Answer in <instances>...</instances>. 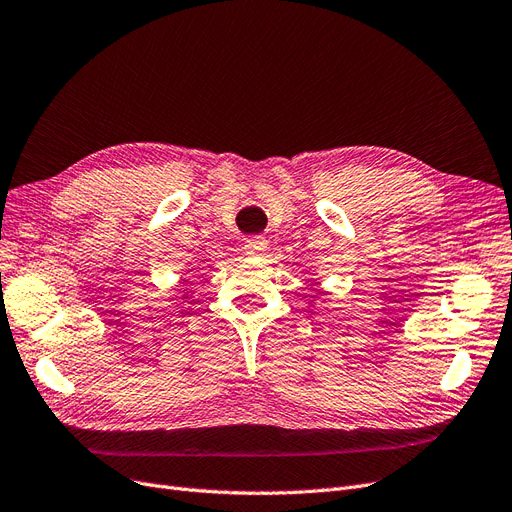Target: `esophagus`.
<instances>
[{
	"label": "esophagus",
	"mask_w": 512,
	"mask_h": 512,
	"mask_svg": "<svg viewBox=\"0 0 512 512\" xmlns=\"http://www.w3.org/2000/svg\"><path fill=\"white\" fill-rule=\"evenodd\" d=\"M244 251H246V255H249V257H263V255H266V251H268V240H263L259 236L244 240Z\"/></svg>",
	"instance_id": "obj_1"
}]
</instances>
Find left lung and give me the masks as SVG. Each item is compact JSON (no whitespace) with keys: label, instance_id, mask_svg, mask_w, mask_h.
Listing matches in <instances>:
<instances>
[{"label":"left lung","instance_id":"left-lung-1","mask_svg":"<svg viewBox=\"0 0 512 512\" xmlns=\"http://www.w3.org/2000/svg\"><path fill=\"white\" fill-rule=\"evenodd\" d=\"M308 308H314V304H310V306H308Z\"/></svg>","mask_w":512,"mask_h":512}]
</instances>
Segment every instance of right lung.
I'll return each instance as SVG.
<instances>
[{"mask_svg": "<svg viewBox=\"0 0 512 512\" xmlns=\"http://www.w3.org/2000/svg\"><path fill=\"white\" fill-rule=\"evenodd\" d=\"M192 295H194V293H189L187 289H183V295H181V297H183V299H192Z\"/></svg>", "mask_w": 512, "mask_h": 512, "instance_id": "right-lung-1", "label": "right lung"}]
</instances>
